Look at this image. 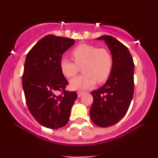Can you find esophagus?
Masks as SVG:
<instances>
[{
  "label": "esophagus",
  "mask_w": 158,
  "mask_h": 158,
  "mask_svg": "<svg viewBox=\"0 0 158 158\" xmlns=\"http://www.w3.org/2000/svg\"><path fill=\"white\" fill-rule=\"evenodd\" d=\"M85 94V92H83V91H79L77 93V94H78V97H81V96L83 95V94Z\"/></svg>",
  "instance_id": "34e87169"
}]
</instances>
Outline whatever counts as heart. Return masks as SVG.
I'll return each instance as SVG.
<instances>
[{
    "label": "heart",
    "mask_w": 158,
    "mask_h": 158,
    "mask_svg": "<svg viewBox=\"0 0 158 158\" xmlns=\"http://www.w3.org/2000/svg\"><path fill=\"white\" fill-rule=\"evenodd\" d=\"M75 62L68 57L60 60L61 73L68 78L77 74L79 67H82V76L77 77L70 81L72 90H87L92 88L97 81L101 83L110 77L113 69L114 60L111 54L106 49L94 45L82 44L74 48L72 51Z\"/></svg>",
    "instance_id": "heart-1"
}]
</instances>
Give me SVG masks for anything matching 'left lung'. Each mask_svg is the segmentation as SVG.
Masks as SVG:
<instances>
[{
	"label": "left lung",
	"mask_w": 158,
	"mask_h": 158,
	"mask_svg": "<svg viewBox=\"0 0 158 158\" xmlns=\"http://www.w3.org/2000/svg\"><path fill=\"white\" fill-rule=\"evenodd\" d=\"M103 40L113 57L111 73L103 86L91 92L94 102L90 117L94 124L108 127L118 123L126 115L134 95L135 64L128 49L110 35L97 39Z\"/></svg>",
	"instance_id": "8db88e82"
}]
</instances>
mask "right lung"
<instances>
[{"label": "right lung", "mask_w": 158, "mask_h": 158, "mask_svg": "<svg viewBox=\"0 0 158 158\" xmlns=\"http://www.w3.org/2000/svg\"><path fill=\"white\" fill-rule=\"evenodd\" d=\"M73 39L48 35L27 55L22 85L28 109L42 126L57 129L66 126L77 92L65 90L68 81L61 73L63 53L74 44ZM63 94L57 95V92Z\"/></svg>", "instance_id": "right-lung-1"}]
</instances>
